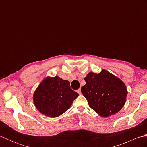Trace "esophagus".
I'll return each mask as SVG.
<instances>
[{"instance_id": "esophagus-1", "label": "esophagus", "mask_w": 147, "mask_h": 147, "mask_svg": "<svg viewBox=\"0 0 147 147\" xmlns=\"http://www.w3.org/2000/svg\"><path fill=\"white\" fill-rule=\"evenodd\" d=\"M77 92L79 93L80 95H81L82 94V92H81V90L80 89H78V90H77Z\"/></svg>"}]
</instances>
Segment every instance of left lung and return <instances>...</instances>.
<instances>
[{
	"mask_svg": "<svg viewBox=\"0 0 147 147\" xmlns=\"http://www.w3.org/2000/svg\"><path fill=\"white\" fill-rule=\"evenodd\" d=\"M84 80L86 84L82 87V93L90 107L100 116L115 114L123 108L127 91L119 78L102 69L98 74L90 72Z\"/></svg>",
	"mask_w": 147,
	"mask_h": 147,
	"instance_id": "8db88e82",
	"label": "left lung"
}]
</instances>
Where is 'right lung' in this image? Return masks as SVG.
Segmentation results:
<instances>
[{"label":"right lung","mask_w":147,"mask_h":147,"mask_svg":"<svg viewBox=\"0 0 147 147\" xmlns=\"http://www.w3.org/2000/svg\"><path fill=\"white\" fill-rule=\"evenodd\" d=\"M79 94L70 83L57 76L43 80L33 94V102L40 112L49 117L61 115L71 107Z\"/></svg>","instance_id":"obj_1"}]
</instances>
